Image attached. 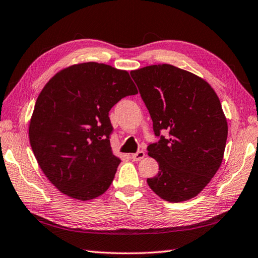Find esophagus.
Returning a JSON list of instances; mask_svg holds the SVG:
<instances>
[{
  "instance_id": "esophagus-1",
  "label": "esophagus",
  "mask_w": 258,
  "mask_h": 258,
  "mask_svg": "<svg viewBox=\"0 0 258 258\" xmlns=\"http://www.w3.org/2000/svg\"><path fill=\"white\" fill-rule=\"evenodd\" d=\"M145 156V152L144 151H139V152L131 154V159L133 161H141Z\"/></svg>"
}]
</instances>
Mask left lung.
<instances>
[{
	"label": "left lung",
	"mask_w": 258,
	"mask_h": 258,
	"mask_svg": "<svg viewBox=\"0 0 258 258\" xmlns=\"http://www.w3.org/2000/svg\"><path fill=\"white\" fill-rule=\"evenodd\" d=\"M131 76L160 138L148 146L160 170L146 180L149 186L171 203L194 198L223 162L228 125L218 96L206 80L172 64L148 66Z\"/></svg>",
	"instance_id": "1"
}]
</instances>
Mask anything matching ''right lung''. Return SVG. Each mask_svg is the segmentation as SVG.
I'll return each instance as SVG.
<instances>
[{
    "instance_id": "obj_1",
    "label": "right lung",
    "mask_w": 258,
    "mask_h": 258,
    "mask_svg": "<svg viewBox=\"0 0 258 258\" xmlns=\"http://www.w3.org/2000/svg\"><path fill=\"white\" fill-rule=\"evenodd\" d=\"M136 94L127 72L97 62L70 66L45 84L29 139L40 168L60 192L86 201L109 188L120 159L110 148L108 113Z\"/></svg>"
}]
</instances>
